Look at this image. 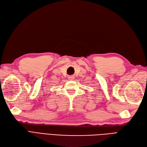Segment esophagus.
<instances>
[{
	"mask_svg": "<svg viewBox=\"0 0 147 147\" xmlns=\"http://www.w3.org/2000/svg\"><path fill=\"white\" fill-rule=\"evenodd\" d=\"M74 79V78L73 76H69V77L68 78V79L70 80H73Z\"/></svg>",
	"mask_w": 147,
	"mask_h": 147,
	"instance_id": "obj_1",
	"label": "esophagus"
}]
</instances>
